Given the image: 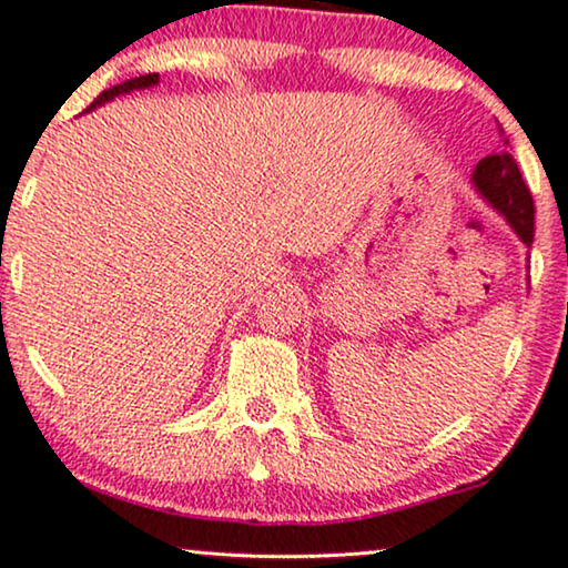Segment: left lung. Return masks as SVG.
<instances>
[{"instance_id": "1", "label": "left lung", "mask_w": 568, "mask_h": 568, "mask_svg": "<svg viewBox=\"0 0 568 568\" xmlns=\"http://www.w3.org/2000/svg\"><path fill=\"white\" fill-rule=\"evenodd\" d=\"M471 181H475V189L483 193V199H487V204H493V210L504 214L521 243L532 246L535 201L514 156L508 152L485 156V160L477 162Z\"/></svg>"}]
</instances>
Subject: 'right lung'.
<instances>
[{
	"mask_svg": "<svg viewBox=\"0 0 568 568\" xmlns=\"http://www.w3.org/2000/svg\"><path fill=\"white\" fill-rule=\"evenodd\" d=\"M156 83H160V73H149V75L131 78V81L118 83V85H112V89H106V91L99 93V97L93 99V102L89 104V110H85V112L97 110V106L104 104V102H112V99L120 97V93H131V91H139V89H149V85H156Z\"/></svg>",
	"mask_w": 568,
	"mask_h": 568,
	"instance_id": "1",
	"label": "right lung"
}]
</instances>
